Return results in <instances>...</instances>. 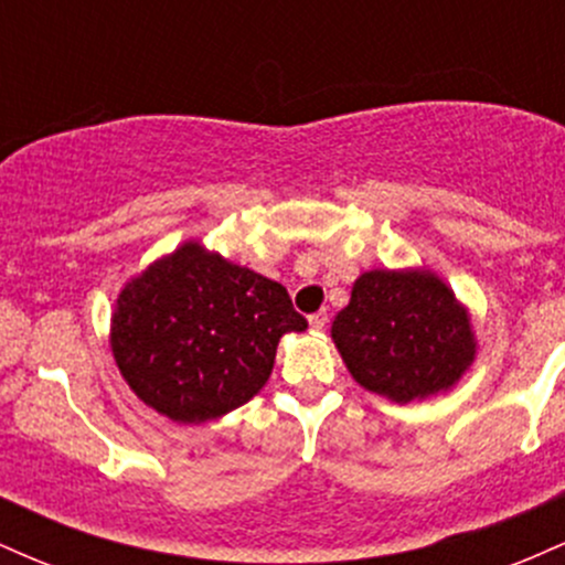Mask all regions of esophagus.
<instances>
[{
	"label": "esophagus",
	"instance_id": "obj_1",
	"mask_svg": "<svg viewBox=\"0 0 565 565\" xmlns=\"http://www.w3.org/2000/svg\"><path fill=\"white\" fill-rule=\"evenodd\" d=\"M327 321H329L327 310H319V313L308 316V323H310V327H313V329H316V332H321V329H323V327H327Z\"/></svg>",
	"mask_w": 565,
	"mask_h": 565
}]
</instances>
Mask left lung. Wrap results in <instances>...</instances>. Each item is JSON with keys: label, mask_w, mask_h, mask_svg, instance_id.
I'll use <instances>...</instances> for the list:
<instances>
[{"label": "left lung", "mask_w": 565, "mask_h": 565, "mask_svg": "<svg viewBox=\"0 0 565 565\" xmlns=\"http://www.w3.org/2000/svg\"><path fill=\"white\" fill-rule=\"evenodd\" d=\"M332 340L353 380L395 404L451 391L478 348L468 308L425 268L361 274Z\"/></svg>", "instance_id": "1"}]
</instances>
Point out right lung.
Wrapping results in <instances>:
<instances>
[{
	"label": "right lung",
	"mask_w": 565,
	"mask_h": 565,
	"mask_svg": "<svg viewBox=\"0 0 565 565\" xmlns=\"http://www.w3.org/2000/svg\"><path fill=\"white\" fill-rule=\"evenodd\" d=\"M305 329L281 284L185 242L119 291L111 353L142 404L201 425L255 398L281 337Z\"/></svg>",
	"instance_id": "right-lung-1"
}]
</instances>
